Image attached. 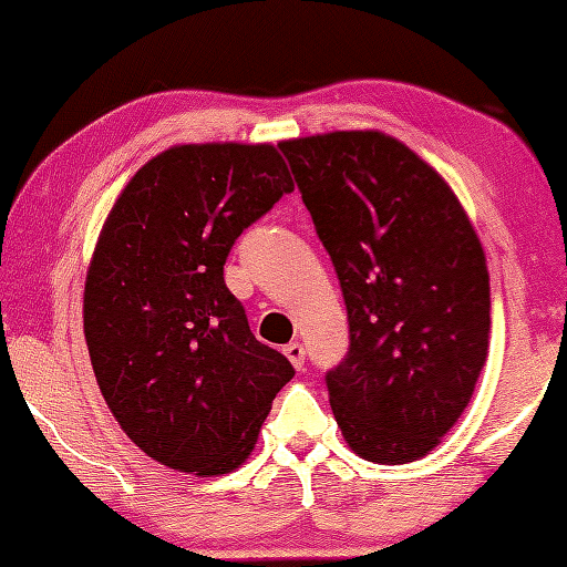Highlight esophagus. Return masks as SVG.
Returning a JSON list of instances; mask_svg holds the SVG:
<instances>
[{"label":"esophagus","instance_id":"1","mask_svg":"<svg viewBox=\"0 0 567 567\" xmlns=\"http://www.w3.org/2000/svg\"><path fill=\"white\" fill-rule=\"evenodd\" d=\"M284 354H286V360H289L297 370L305 368V347L299 344V341H291V344H286Z\"/></svg>","mask_w":567,"mask_h":567}]
</instances>
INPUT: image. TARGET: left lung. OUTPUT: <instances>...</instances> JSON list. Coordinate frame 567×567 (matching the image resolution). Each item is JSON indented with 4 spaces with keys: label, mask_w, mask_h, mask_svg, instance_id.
Wrapping results in <instances>:
<instances>
[{
    "label": "left lung",
    "mask_w": 567,
    "mask_h": 567,
    "mask_svg": "<svg viewBox=\"0 0 567 567\" xmlns=\"http://www.w3.org/2000/svg\"><path fill=\"white\" fill-rule=\"evenodd\" d=\"M331 255L349 352L326 375L349 450L404 465L457 423L488 354L486 255L457 194L400 138L333 131L278 144Z\"/></svg>",
    "instance_id": "8db88e82"
}]
</instances>
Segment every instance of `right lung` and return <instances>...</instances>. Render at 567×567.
Returning <instances> with one entry per match:
<instances>
[{
    "label": "right lung",
    "mask_w": 567,
    "mask_h": 567,
    "mask_svg": "<svg viewBox=\"0 0 567 567\" xmlns=\"http://www.w3.org/2000/svg\"><path fill=\"white\" fill-rule=\"evenodd\" d=\"M289 192L272 144H176L138 167L100 230L83 289L91 368L125 436L173 471H236L295 375L223 281L241 230Z\"/></svg>",
    "instance_id": "add662e5"
}]
</instances>
